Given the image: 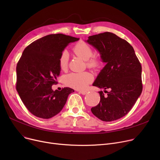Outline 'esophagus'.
Instances as JSON below:
<instances>
[{
	"label": "esophagus",
	"instance_id": "esophagus-1",
	"mask_svg": "<svg viewBox=\"0 0 160 160\" xmlns=\"http://www.w3.org/2000/svg\"><path fill=\"white\" fill-rule=\"evenodd\" d=\"M78 93L82 94V95H86L88 92L87 91H78Z\"/></svg>",
	"mask_w": 160,
	"mask_h": 160
}]
</instances>
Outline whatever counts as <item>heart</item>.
<instances>
[{"label": "heart", "mask_w": 160, "mask_h": 160, "mask_svg": "<svg viewBox=\"0 0 160 160\" xmlns=\"http://www.w3.org/2000/svg\"><path fill=\"white\" fill-rule=\"evenodd\" d=\"M72 50L76 55L86 61L87 65L89 68L96 69L102 64L101 59L96 56H93V48L85 42H78L73 47ZM69 58V54L67 51H63L59 58V67L62 71H65L68 67ZM93 76L88 72H72L65 76L64 81L66 84L71 88L78 90H83L90 82L93 81Z\"/></svg>", "instance_id": "b5f03b06"}]
</instances>
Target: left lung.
I'll return each instance as SVG.
<instances>
[{
    "label": "left lung",
    "mask_w": 160,
    "mask_h": 160,
    "mask_svg": "<svg viewBox=\"0 0 160 160\" xmlns=\"http://www.w3.org/2000/svg\"><path fill=\"white\" fill-rule=\"evenodd\" d=\"M87 42L96 48L106 65L93 86L105 89L99 91L100 100L91 109L97 118L106 122L127 115L141 94V65L132 46L111 32L88 37ZM109 88L108 92L106 89Z\"/></svg>",
    "instance_id": "1"
}]
</instances>
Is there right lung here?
Segmentation results:
<instances>
[{
    "instance_id": "1",
    "label": "right lung",
    "mask_w": 160,
    "mask_h": 160,
    "mask_svg": "<svg viewBox=\"0 0 160 160\" xmlns=\"http://www.w3.org/2000/svg\"><path fill=\"white\" fill-rule=\"evenodd\" d=\"M79 38L62 33L50 34L32 42L24 48L17 65L16 89L28 110L42 119L60 113L69 95V88L52 89L60 74L58 60L69 43Z\"/></svg>"
}]
</instances>
